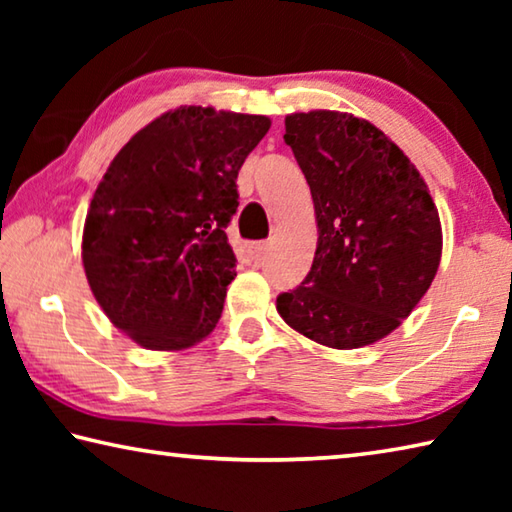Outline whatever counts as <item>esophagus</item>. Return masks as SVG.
<instances>
[{
  "mask_svg": "<svg viewBox=\"0 0 512 512\" xmlns=\"http://www.w3.org/2000/svg\"><path fill=\"white\" fill-rule=\"evenodd\" d=\"M266 250H268L266 241H253V244L248 246V253H250V257H253V259H262Z\"/></svg>",
  "mask_w": 512,
  "mask_h": 512,
  "instance_id": "1",
  "label": "esophagus"
}]
</instances>
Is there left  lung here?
<instances>
[{"mask_svg":"<svg viewBox=\"0 0 512 512\" xmlns=\"http://www.w3.org/2000/svg\"><path fill=\"white\" fill-rule=\"evenodd\" d=\"M284 126L314 198L318 246L300 287L277 296V314L327 348H363L400 327L431 287L443 253L436 203L370 121L311 110Z\"/></svg>","mask_w":512,"mask_h":512,"instance_id":"left-lung-1","label":"left lung"}]
</instances>
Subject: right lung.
Returning <instances> with one entry per match:
<instances>
[{
  "instance_id": "1",
  "label": "right lung",
  "mask_w": 512,
  "mask_h": 512,
  "mask_svg": "<svg viewBox=\"0 0 512 512\" xmlns=\"http://www.w3.org/2000/svg\"><path fill=\"white\" fill-rule=\"evenodd\" d=\"M264 115L180 106L110 162L83 228V268L110 323L146 350H183L219 323L237 257L225 228Z\"/></svg>"
}]
</instances>
